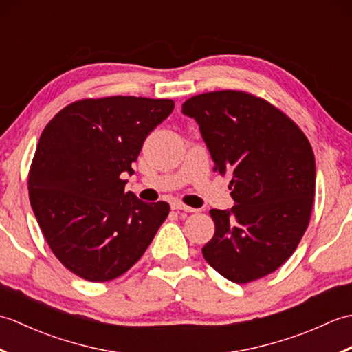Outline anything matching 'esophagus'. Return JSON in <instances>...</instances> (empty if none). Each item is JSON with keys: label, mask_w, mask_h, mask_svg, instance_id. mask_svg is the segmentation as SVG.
I'll use <instances>...</instances> for the list:
<instances>
[{"label": "esophagus", "mask_w": 352, "mask_h": 352, "mask_svg": "<svg viewBox=\"0 0 352 352\" xmlns=\"http://www.w3.org/2000/svg\"><path fill=\"white\" fill-rule=\"evenodd\" d=\"M170 208L172 210H177V212H186V213H192V212H197V208H192L189 206H184L180 201H172L170 203Z\"/></svg>", "instance_id": "obj_1"}]
</instances>
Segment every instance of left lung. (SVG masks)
Segmentation results:
<instances>
[{
  "label": "left lung",
  "instance_id": "1",
  "mask_svg": "<svg viewBox=\"0 0 352 352\" xmlns=\"http://www.w3.org/2000/svg\"><path fill=\"white\" fill-rule=\"evenodd\" d=\"M182 111L198 122L214 170L231 178L234 206L210 210L207 263L239 284L276 271L310 222L316 166L309 139L280 109L242 91L195 95Z\"/></svg>",
  "mask_w": 352,
  "mask_h": 352
}]
</instances>
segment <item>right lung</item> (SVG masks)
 Returning <instances> with one entry per match:
<instances>
[{
    "mask_svg": "<svg viewBox=\"0 0 352 352\" xmlns=\"http://www.w3.org/2000/svg\"><path fill=\"white\" fill-rule=\"evenodd\" d=\"M172 100L106 96L69 104L41 134L28 172L30 204L51 251L71 272L102 283L144 256L169 214L124 192L146 136Z\"/></svg>",
    "mask_w": 352,
    "mask_h": 352,
    "instance_id": "1",
    "label": "right lung"
}]
</instances>
